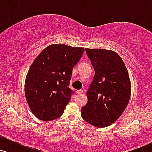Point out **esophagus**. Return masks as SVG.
Segmentation results:
<instances>
[{"label": "esophagus", "mask_w": 152, "mask_h": 152, "mask_svg": "<svg viewBox=\"0 0 152 152\" xmlns=\"http://www.w3.org/2000/svg\"><path fill=\"white\" fill-rule=\"evenodd\" d=\"M76 94H78V95H80V94H82V93H83V90H77L76 91Z\"/></svg>", "instance_id": "esophagus-1"}]
</instances>
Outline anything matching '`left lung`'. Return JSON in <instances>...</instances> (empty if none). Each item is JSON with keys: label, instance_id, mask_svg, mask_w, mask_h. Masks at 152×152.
<instances>
[{"label": "left lung", "instance_id": "1", "mask_svg": "<svg viewBox=\"0 0 152 152\" xmlns=\"http://www.w3.org/2000/svg\"><path fill=\"white\" fill-rule=\"evenodd\" d=\"M95 75L86 93L88 102L81 116L92 126L103 128L112 124L128 105L131 81L127 69L115 51L86 48Z\"/></svg>", "mask_w": 152, "mask_h": 152}]
</instances>
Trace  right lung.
<instances>
[{
	"label": "right lung",
	"mask_w": 152,
	"mask_h": 152,
	"mask_svg": "<svg viewBox=\"0 0 152 152\" xmlns=\"http://www.w3.org/2000/svg\"><path fill=\"white\" fill-rule=\"evenodd\" d=\"M84 48L65 44L47 46L31 64L25 81V95L36 117L51 121L64 114L74 92L69 88L72 70Z\"/></svg>",
	"instance_id": "add662e5"
}]
</instances>
